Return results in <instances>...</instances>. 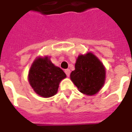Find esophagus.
Wrapping results in <instances>:
<instances>
[{"mask_svg":"<svg viewBox=\"0 0 132 132\" xmlns=\"http://www.w3.org/2000/svg\"><path fill=\"white\" fill-rule=\"evenodd\" d=\"M64 72H65V74H66V75H67V76L68 77L70 76V70L69 69L65 70H64Z\"/></svg>","mask_w":132,"mask_h":132,"instance_id":"34e87169","label":"esophagus"}]
</instances>
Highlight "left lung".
Segmentation results:
<instances>
[{
    "instance_id": "1",
    "label": "left lung",
    "mask_w": 132,
    "mask_h": 132,
    "mask_svg": "<svg viewBox=\"0 0 132 132\" xmlns=\"http://www.w3.org/2000/svg\"><path fill=\"white\" fill-rule=\"evenodd\" d=\"M70 78L82 93L93 95L104 85L105 69L93 54L82 55L77 59L75 70L71 72Z\"/></svg>"
}]
</instances>
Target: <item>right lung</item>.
Listing matches in <instances>:
<instances>
[{
	"label": "right lung",
	"mask_w": 132,
	"mask_h": 132,
	"mask_svg": "<svg viewBox=\"0 0 132 132\" xmlns=\"http://www.w3.org/2000/svg\"><path fill=\"white\" fill-rule=\"evenodd\" d=\"M66 77L63 70L56 67L47 57L36 59L29 72V82L34 91L43 97L57 93L59 84Z\"/></svg>",
	"instance_id": "right-lung-1"
}]
</instances>
